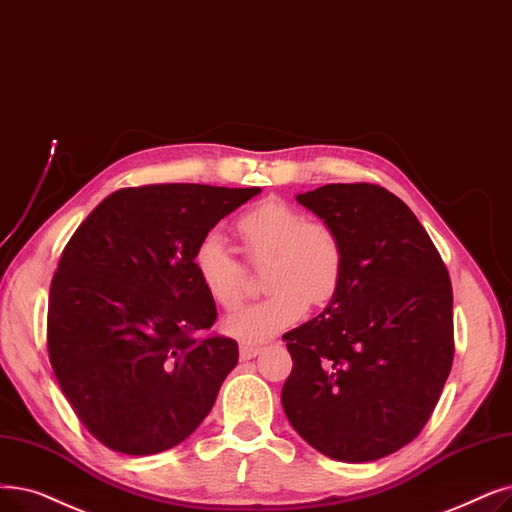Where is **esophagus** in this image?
Listing matches in <instances>:
<instances>
[{"instance_id": "esophagus-1", "label": "esophagus", "mask_w": 512, "mask_h": 512, "mask_svg": "<svg viewBox=\"0 0 512 512\" xmlns=\"http://www.w3.org/2000/svg\"><path fill=\"white\" fill-rule=\"evenodd\" d=\"M261 353V347L259 345H251V343H240V360L247 362V360H253L257 358V355Z\"/></svg>"}]
</instances>
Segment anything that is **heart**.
<instances>
[{
    "instance_id": "obj_1",
    "label": "heart",
    "mask_w": 512,
    "mask_h": 512,
    "mask_svg": "<svg viewBox=\"0 0 512 512\" xmlns=\"http://www.w3.org/2000/svg\"><path fill=\"white\" fill-rule=\"evenodd\" d=\"M244 257L263 265L268 295L226 318L234 337L259 343L299 322L309 303L322 307L339 293L345 274V247L328 221L305 219L282 198H265L234 221ZM194 272L209 297L234 309L249 291V274L219 234L209 232L192 251Z\"/></svg>"
}]
</instances>
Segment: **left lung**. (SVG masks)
I'll return each mask as SVG.
<instances>
[{"instance_id": "obj_1", "label": "left lung", "mask_w": 512, "mask_h": 512, "mask_svg": "<svg viewBox=\"0 0 512 512\" xmlns=\"http://www.w3.org/2000/svg\"><path fill=\"white\" fill-rule=\"evenodd\" d=\"M343 240L345 274L322 314L282 337V408L328 458L370 462L427 425L454 360L452 282L410 207L376 184L297 196Z\"/></svg>"}]
</instances>
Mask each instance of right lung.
<instances>
[{"mask_svg":"<svg viewBox=\"0 0 512 512\" xmlns=\"http://www.w3.org/2000/svg\"><path fill=\"white\" fill-rule=\"evenodd\" d=\"M261 188L150 184L117 190L85 217L50 284L48 353L81 425L102 446L148 456L211 412L238 343L217 318L192 251Z\"/></svg>","mask_w":512,"mask_h":512,"instance_id":"right-lung-1","label":"right lung"}]
</instances>
